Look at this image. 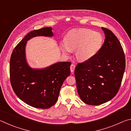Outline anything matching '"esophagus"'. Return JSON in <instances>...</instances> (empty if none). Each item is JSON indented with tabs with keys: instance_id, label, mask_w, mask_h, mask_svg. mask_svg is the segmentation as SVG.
Wrapping results in <instances>:
<instances>
[{
	"instance_id": "1",
	"label": "esophagus",
	"mask_w": 131,
	"mask_h": 131,
	"mask_svg": "<svg viewBox=\"0 0 131 131\" xmlns=\"http://www.w3.org/2000/svg\"><path fill=\"white\" fill-rule=\"evenodd\" d=\"M70 71H71V72H72V73L74 72V69H75V65H74V64H72V65H70Z\"/></svg>"
}]
</instances>
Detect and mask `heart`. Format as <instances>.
Masks as SVG:
<instances>
[{"instance_id": "1", "label": "heart", "mask_w": 131, "mask_h": 131, "mask_svg": "<svg viewBox=\"0 0 131 131\" xmlns=\"http://www.w3.org/2000/svg\"><path fill=\"white\" fill-rule=\"evenodd\" d=\"M104 38L101 33L88 29L70 31L66 35L65 42L61 48L65 54L76 50L75 55L79 61H87L96 55L103 46Z\"/></svg>"}]
</instances>
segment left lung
Masks as SVG:
<instances>
[{
	"label": "left lung",
	"mask_w": 131,
	"mask_h": 131,
	"mask_svg": "<svg viewBox=\"0 0 131 131\" xmlns=\"http://www.w3.org/2000/svg\"><path fill=\"white\" fill-rule=\"evenodd\" d=\"M102 29L105 39L101 49L91 59L79 63L74 70L79 96L89 105H100L116 96L125 69L120 42L110 30Z\"/></svg>",
	"instance_id": "obj_1"
}]
</instances>
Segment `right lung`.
I'll use <instances>...</instances> for the list:
<instances>
[{"label":"right lung","instance_id":"obj_1","mask_svg":"<svg viewBox=\"0 0 131 131\" xmlns=\"http://www.w3.org/2000/svg\"><path fill=\"white\" fill-rule=\"evenodd\" d=\"M53 35L51 27L33 30L17 44L11 55L10 77L13 91L24 102L35 108H48L54 105L63 81L70 74V62H59L41 69L28 65L27 41L36 36Z\"/></svg>","mask_w":131,"mask_h":131}]
</instances>
